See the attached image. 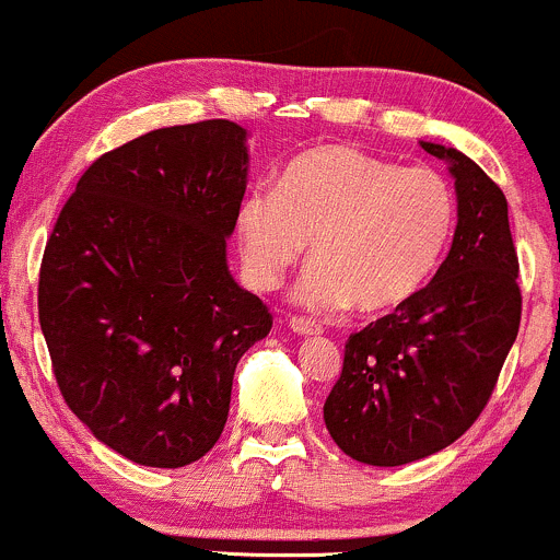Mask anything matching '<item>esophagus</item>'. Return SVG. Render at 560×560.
Returning a JSON list of instances; mask_svg holds the SVG:
<instances>
[{
  "label": "esophagus",
  "instance_id": "obj_1",
  "mask_svg": "<svg viewBox=\"0 0 560 560\" xmlns=\"http://www.w3.org/2000/svg\"><path fill=\"white\" fill-rule=\"evenodd\" d=\"M291 331L299 334V337H315V334H320V326L315 320H307V318H291Z\"/></svg>",
  "mask_w": 560,
  "mask_h": 560
}]
</instances>
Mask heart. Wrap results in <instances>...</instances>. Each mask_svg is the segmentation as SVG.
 <instances>
[{
  "instance_id": "obj_1",
  "label": "heart",
  "mask_w": 560,
  "mask_h": 560,
  "mask_svg": "<svg viewBox=\"0 0 560 560\" xmlns=\"http://www.w3.org/2000/svg\"><path fill=\"white\" fill-rule=\"evenodd\" d=\"M453 191L429 166H399L353 145H320L256 186L237 210L242 264L253 285L278 288L304 256L296 302L331 313H383L412 299L442 261Z\"/></svg>"
}]
</instances>
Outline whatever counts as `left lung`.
Segmentation results:
<instances>
[{
    "instance_id": "8db88e82",
    "label": "left lung",
    "mask_w": 560,
    "mask_h": 560,
    "mask_svg": "<svg viewBox=\"0 0 560 560\" xmlns=\"http://www.w3.org/2000/svg\"><path fill=\"white\" fill-rule=\"evenodd\" d=\"M420 145L447 161L455 180L451 253L396 313L350 334L323 405L339 451L369 466L412 464L453 445L486 409L521 328L504 194L469 155Z\"/></svg>"
}]
</instances>
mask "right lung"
Instances as JSON below:
<instances>
[{"instance_id":"add662e5","label":"right lung","mask_w":560,"mask_h":560,"mask_svg":"<svg viewBox=\"0 0 560 560\" xmlns=\"http://www.w3.org/2000/svg\"><path fill=\"white\" fill-rule=\"evenodd\" d=\"M245 142L240 124L215 118L100 155L45 245L37 304L56 383L135 464L177 469L210 451L234 369L272 328L226 264Z\"/></svg>"}]
</instances>
